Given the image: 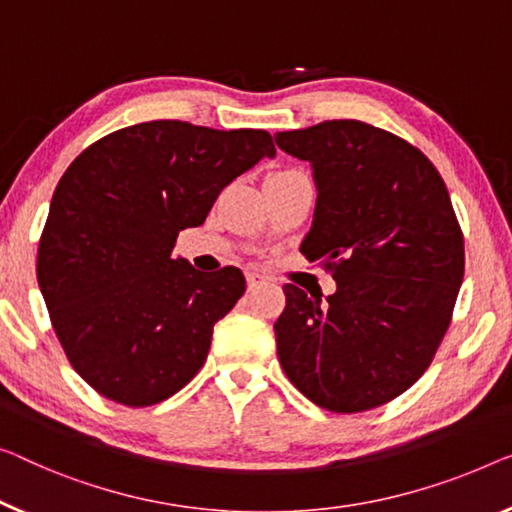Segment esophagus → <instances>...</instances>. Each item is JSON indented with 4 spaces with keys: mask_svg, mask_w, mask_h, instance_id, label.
Masks as SVG:
<instances>
[{
    "mask_svg": "<svg viewBox=\"0 0 512 512\" xmlns=\"http://www.w3.org/2000/svg\"><path fill=\"white\" fill-rule=\"evenodd\" d=\"M246 282H248V292H253V289H257L259 285H264V278L259 276V273H246Z\"/></svg>",
    "mask_w": 512,
    "mask_h": 512,
    "instance_id": "obj_1",
    "label": "esophagus"
}]
</instances>
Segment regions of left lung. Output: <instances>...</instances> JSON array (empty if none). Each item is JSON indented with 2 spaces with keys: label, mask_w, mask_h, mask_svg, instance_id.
<instances>
[{
  "label": "left lung",
  "mask_w": 512,
  "mask_h": 512,
  "mask_svg": "<svg viewBox=\"0 0 512 512\" xmlns=\"http://www.w3.org/2000/svg\"><path fill=\"white\" fill-rule=\"evenodd\" d=\"M276 144L312 165L317 204L301 253L338 282L326 301L282 287L280 365L317 407H381L423 375L451 324L464 278L451 195L421 149L363 121H322Z\"/></svg>",
  "instance_id": "1"
}]
</instances>
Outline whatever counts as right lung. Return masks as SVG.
I'll list each match as a JSON object with an SVG mask.
<instances>
[{"mask_svg":"<svg viewBox=\"0 0 512 512\" xmlns=\"http://www.w3.org/2000/svg\"><path fill=\"white\" fill-rule=\"evenodd\" d=\"M264 156H276L266 131L160 119L105 135L68 165L36 278L68 361L103 398L151 407L200 372L246 278L236 266L195 271L174 243Z\"/></svg>","mask_w":512,"mask_h":512,"instance_id":"1","label":"right lung"}]
</instances>
